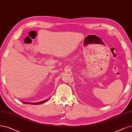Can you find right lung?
Masks as SVG:
<instances>
[{"mask_svg":"<svg viewBox=\"0 0 132 132\" xmlns=\"http://www.w3.org/2000/svg\"><path fill=\"white\" fill-rule=\"evenodd\" d=\"M48 100H44V101H40V102H35V103H32V102H23H23L24 103H28V104H36V105H37V104H42V103H44L45 102L48 101Z\"/></svg>","mask_w":132,"mask_h":132,"instance_id":"obj_1","label":"right lung"}]
</instances>
